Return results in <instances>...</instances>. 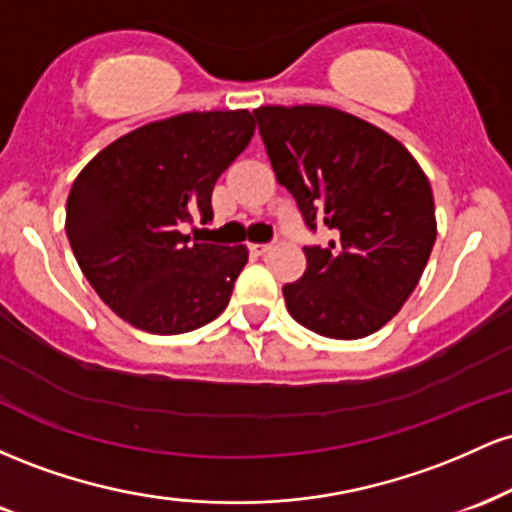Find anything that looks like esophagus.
<instances>
[{"instance_id": "obj_1", "label": "esophagus", "mask_w": 512, "mask_h": 512, "mask_svg": "<svg viewBox=\"0 0 512 512\" xmlns=\"http://www.w3.org/2000/svg\"><path fill=\"white\" fill-rule=\"evenodd\" d=\"M250 250L255 252V255H264V252L272 250V243H252Z\"/></svg>"}]
</instances>
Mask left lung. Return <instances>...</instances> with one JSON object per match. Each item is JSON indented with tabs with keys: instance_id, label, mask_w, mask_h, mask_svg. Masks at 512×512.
<instances>
[{
	"instance_id": "obj_1",
	"label": "left lung",
	"mask_w": 512,
	"mask_h": 512,
	"mask_svg": "<svg viewBox=\"0 0 512 512\" xmlns=\"http://www.w3.org/2000/svg\"><path fill=\"white\" fill-rule=\"evenodd\" d=\"M276 180L291 192L308 231L305 272L284 286L298 325L330 339H361L399 313L436 243L428 178L397 139L370 122L325 108H257Z\"/></svg>"
}]
</instances>
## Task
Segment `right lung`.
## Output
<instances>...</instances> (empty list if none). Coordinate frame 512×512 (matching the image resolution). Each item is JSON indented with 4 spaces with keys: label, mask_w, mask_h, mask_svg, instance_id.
<instances>
[{
    "label": "right lung",
    "mask_w": 512,
    "mask_h": 512,
    "mask_svg": "<svg viewBox=\"0 0 512 512\" xmlns=\"http://www.w3.org/2000/svg\"><path fill=\"white\" fill-rule=\"evenodd\" d=\"M248 110L185 113L125 134L93 158L67 199V238L103 303L149 334L207 325L231 301L245 245L192 243L214 219L219 175L250 144Z\"/></svg>",
    "instance_id": "add662e5"
}]
</instances>
